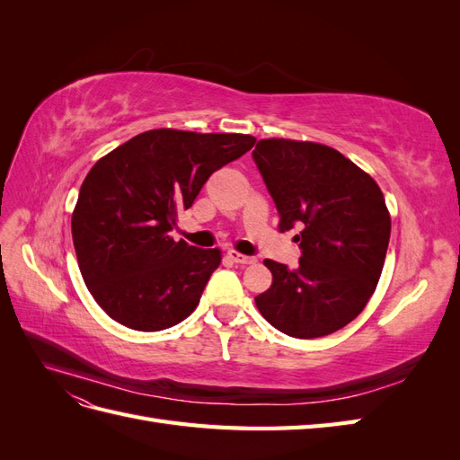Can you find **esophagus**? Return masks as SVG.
I'll use <instances>...</instances> for the list:
<instances>
[{"instance_id":"obj_1","label":"esophagus","mask_w":460,"mask_h":460,"mask_svg":"<svg viewBox=\"0 0 460 460\" xmlns=\"http://www.w3.org/2000/svg\"><path fill=\"white\" fill-rule=\"evenodd\" d=\"M228 255V259H232L234 262H238V264H255L257 262V259L255 257H249V255H243V253H240V252H234V249H230V252L226 253Z\"/></svg>"}]
</instances>
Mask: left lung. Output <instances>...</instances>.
<instances>
[{
    "label": "left lung",
    "instance_id": "8db88e82",
    "mask_svg": "<svg viewBox=\"0 0 460 460\" xmlns=\"http://www.w3.org/2000/svg\"><path fill=\"white\" fill-rule=\"evenodd\" d=\"M253 159L276 203L278 230L299 228V267L267 259L272 284L259 313L288 336L311 340L347 326L378 284L392 217L376 180L338 149L264 137Z\"/></svg>",
    "mask_w": 460,
    "mask_h": 460
}]
</instances>
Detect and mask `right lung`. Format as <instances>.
Instances as JSON below:
<instances>
[{"instance_id": "right-lung-1", "label": "right lung", "mask_w": 460, "mask_h": 460, "mask_svg": "<svg viewBox=\"0 0 460 460\" xmlns=\"http://www.w3.org/2000/svg\"><path fill=\"white\" fill-rule=\"evenodd\" d=\"M255 142L249 134L157 128L92 166L71 228L84 284L111 318L159 332L196 311L222 253L174 242L171 230L207 178Z\"/></svg>"}]
</instances>
